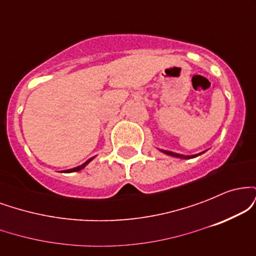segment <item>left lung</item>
Instances as JSON below:
<instances>
[{
	"label": "left lung",
	"mask_w": 256,
	"mask_h": 256,
	"mask_svg": "<svg viewBox=\"0 0 256 256\" xmlns=\"http://www.w3.org/2000/svg\"><path fill=\"white\" fill-rule=\"evenodd\" d=\"M160 152H162L164 154H166V155H171V156H174V158H192L198 156V155L204 154V152H198V154H195V155H183V154H177V152H168V150H162V149H160Z\"/></svg>",
	"instance_id": "left-lung-1"
}]
</instances>
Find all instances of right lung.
Masks as SVG:
<instances>
[{"label": "right lung", "instance_id": "add662e5", "mask_svg": "<svg viewBox=\"0 0 256 256\" xmlns=\"http://www.w3.org/2000/svg\"><path fill=\"white\" fill-rule=\"evenodd\" d=\"M94 158H89V160L88 161H85V162L83 164V165H80V166H77V167H74V168H71V170H66V172H78V171H80V170H83L85 166L88 165V164L90 162L91 160H92Z\"/></svg>", "mask_w": 256, "mask_h": 256}]
</instances>
